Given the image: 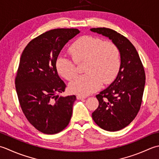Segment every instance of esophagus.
Segmentation results:
<instances>
[{
  "label": "esophagus",
  "instance_id": "34e87169",
  "mask_svg": "<svg viewBox=\"0 0 159 159\" xmlns=\"http://www.w3.org/2000/svg\"><path fill=\"white\" fill-rule=\"evenodd\" d=\"M86 97H85V96H82L81 95H77V99H86Z\"/></svg>",
  "mask_w": 159,
  "mask_h": 159
}]
</instances>
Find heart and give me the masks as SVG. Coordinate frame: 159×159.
Returning <instances> with one entry per match:
<instances>
[{
    "label": "heart",
    "mask_w": 159,
    "mask_h": 159,
    "mask_svg": "<svg viewBox=\"0 0 159 159\" xmlns=\"http://www.w3.org/2000/svg\"><path fill=\"white\" fill-rule=\"evenodd\" d=\"M69 52L73 58L59 57L56 60L57 72L70 81L77 75L75 63L85 60L84 75L78 76L70 84L71 91L88 95L100 89L102 83L109 84L117 75L120 67V53L117 46L111 41L98 37L84 35L70 45Z\"/></svg>",
    "instance_id": "obj_1"
}]
</instances>
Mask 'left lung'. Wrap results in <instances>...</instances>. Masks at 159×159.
Here are the masks:
<instances>
[{"label":"left lung","instance_id":"8db88e82","mask_svg":"<svg viewBox=\"0 0 159 159\" xmlns=\"http://www.w3.org/2000/svg\"><path fill=\"white\" fill-rule=\"evenodd\" d=\"M90 30L112 40L121 58L116 79L96 95L99 106L92 117L105 130H120L134 120L140 109L145 84L144 68L134 45L124 35L105 27Z\"/></svg>","mask_w":159,"mask_h":159}]
</instances>
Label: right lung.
<instances>
[{
    "label": "right lung",
    "mask_w": 159,
    "mask_h": 159,
    "mask_svg": "<svg viewBox=\"0 0 159 159\" xmlns=\"http://www.w3.org/2000/svg\"><path fill=\"white\" fill-rule=\"evenodd\" d=\"M77 29H55L30 42L22 52L16 77V89L22 112L38 130L58 133L69 124L76 97L59 96L66 84L60 79L56 60Z\"/></svg>",
    "instance_id": "1"
}]
</instances>
